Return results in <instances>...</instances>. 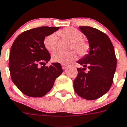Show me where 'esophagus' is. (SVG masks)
I'll use <instances>...</instances> for the list:
<instances>
[{
	"label": "esophagus",
	"instance_id": "1",
	"mask_svg": "<svg viewBox=\"0 0 127 127\" xmlns=\"http://www.w3.org/2000/svg\"><path fill=\"white\" fill-rule=\"evenodd\" d=\"M67 67H68V66L66 65V64H62V68H63V70H66L67 68Z\"/></svg>",
	"mask_w": 127,
	"mask_h": 127
}]
</instances>
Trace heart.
<instances>
[{
  "mask_svg": "<svg viewBox=\"0 0 127 127\" xmlns=\"http://www.w3.org/2000/svg\"><path fill=\"white\" fill-rule=\"evenodd\" d=\"M59 34L70 42H73L71 48H74L79 55H85L88 49V46L86 42L81 40L83 34L78 30L73 28H67L59 32ZM58 39L55 33L50 34L44 40V44L48 52H53L56 50L57 46ZM77 55L75 52L63 53L61 52H55L52 55V61L55 63L68 64L75 60Z\"/></svg>",
  "mask_w": 127,
  "mask_h": 127,
  "instance_id": "heart-1",
  "label": "heart"
}]
</instances>
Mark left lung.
Returning a JSON list of instances; mask_svg holds the SVG:
<instances>
[{
	"label": "left lung",
	"mask_w": 127,
	"mask_h": 127,
	"mask_svg": "<svg viewBox=\"0 0 127 127\" xmlns=\"http://www.w3.org/2000/svg\"><path fill=\"white\" fill-rule=\"evenodd\" d=\"M79 29L88 39L90 50L77 61L83 68H77L73 88L85 99H97L112 85L117 64L114 48L109 37L99 30L90 26H80ZM86 69L88 72H84Z\"/></svg>",
	"instance_id": "left-lung-1"
}]
</instances>
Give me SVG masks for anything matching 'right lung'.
<instances>
[{
	"mask_svg": "<svg viewBox=\"0 0 127 127\" xmlns=\"http://www.w3.org/2000/svg\"><path fill=\"white\" fill-rule=\"evenodd\" d=\"M59 29V27L42 26L25 31L16 38L11 46L9 59L11 78L26 95L44 96L50 91L55 80L63 73L58 63L45 66L51 57L44 40Z\"/></svg>",
	"mask_w": 127,
	"mask_h": 127,
	"instance_id": "1",
	"label": "right lung"
}]
</instances>
